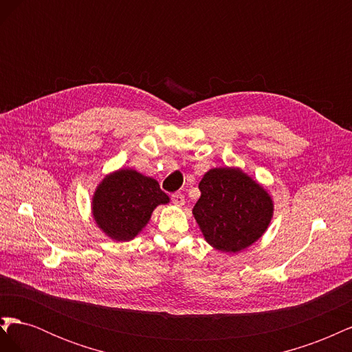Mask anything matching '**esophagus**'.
<instances>
[{"mask_svg":"<svg viewBox=\"0 0 352 352\" xmlns=\"http://www.w3.org/2000/svg\"><path fill=\"white\" fill-rule=\"evenodd\" d=\"M172 202L175 206H177V207H180V206H184L185 204V197L180 194V192H176V194H173L172 195Z\"/></svg>","mask_w":352,"mask_h":352,"instance_id":"1","label":"esophagus"}]
</instances>
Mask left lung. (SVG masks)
I'll return each mask as SVG.
<instances>
[{
	"mask_svg": "<svg viewBox=\"0 0 352 352\" xmlns=\"http://www.w3.org/2000/svg\"><path fill=\"white\" fill-rule=\"evenodd\" d=\"M198 188L201 197L192 214L211 247L235 254L267 230L273 217L272 197L241 168H211Z\"/></svg>",
	"mask_w": 352,
	"mask_h": 352,
	"instance_id": "1",
	"label": "left lung"
}]
</instances>
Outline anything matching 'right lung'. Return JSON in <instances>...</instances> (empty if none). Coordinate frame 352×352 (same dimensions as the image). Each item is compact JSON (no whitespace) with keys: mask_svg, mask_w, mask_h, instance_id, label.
Segmentation results:
<instances>
[{"mask_svg":"<svg viewBox=\"0 0 352 352\" xmlns=\"http://www.w3.org/2000/svg\"><path fill=\"white\" fill-rule=\"evenodd\" d=\"M170 199L155 179L120 168L105 176L92 197L97 226L114 241H131L150 221L157 206Z\"/></svg>","mask_w":352,"mask_h":352,"instance_id":"add662e5","label":"right lung"}]
</instances>
